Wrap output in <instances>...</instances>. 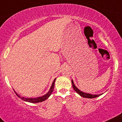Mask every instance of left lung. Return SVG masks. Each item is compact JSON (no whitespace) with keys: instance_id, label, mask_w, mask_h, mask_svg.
Returning <instances> with one entry per match:
<instances>
[{"instance_id":"8db88e82","label":"left lung","mask_w":122,"mask_h":122,"mask_svg":"<svg viewBox=\"0 0 122 122\" xmlns=\"http://www.w3.org/2000/svg\"><path fill=\"white\" fill-rule=\"evenodd\" d=\"M72 87L73 89H74L75 92L77 93L78 95H80L81 97H83V98H97V97H99L100 95H102V93L100 94V95H93V94H90V93H84L83 92L81 91L80 90H79V89H78L75 85L74 84V81L73 80H72Z\"/></svg>"}]
</instances>
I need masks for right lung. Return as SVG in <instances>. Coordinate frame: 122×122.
Masks as SVG:
<instances>
[{
	"instance_id": "add662e5",
	"label": "right lung",
	"mask_w": 122,
	"mask_h": 122,
	"mask_svg": "<svg viewBox=\"0 0 122 122\" xmlns=\"http://www.w3.org/2000/svg\"><path fill=\"white\" fill-rule=\"evenodd\" d=\"M56 79V78H55V79L54 80V81H53V83H52V85H51V86L50 89L49 91H48V92H47V93L46 94V95H43V96H42V97H38V98H24V97H20V95H18V93H16V92L14 90L15 93L16 95H17V97H19L20 98H21V99L22 100L24 101L28 102H31V103L41 102L44 101H45V100H46V99H48V98L50 97V95H51L52 92H53V89H54V83H55Z\"/></svg>"
}]
</instances>
